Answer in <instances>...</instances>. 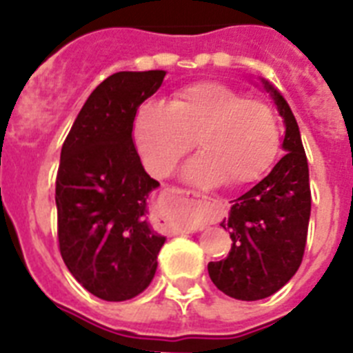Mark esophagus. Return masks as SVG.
Listing matches in <instances>:
<instances>
[{
	"mask_svg": "<svg viewBox=\"0 0 353 353\" xmlns=\"http://www.w3.org/2000/svg\"><path fill=\"white\" fill-rule=\"evenodd\" d=\"M172 192L174 193H179V195H183V196H188V199H192V200H208V196L205 195H200L199 192H193V190H183V188H172Z\"/></svg>",
	"mask_w": 353,
	"mask_h": 353,
	"instance_id": "34e87169",
	"label": "esophagus"
}]
</instances>
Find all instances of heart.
<instances>
[{
  "label": "heart",
  "mask_w": 353,
  "mask_h": 353,
  "mask_svg": "<svg viewBox=\"0 0 353 353\" xmlns=\"http://www.w3.org/2000/svg\"><path fill=\"white\" fill-rule=\"evenodd\" d=\"M132 133L142 163L154 177L169 176L196 137L202 153L188 161L183 176L200 184L253 183L268 172L279 149L274 110L214 81L184 85L167 105L142 103Z\"/></svg>",
  "instance_id": "heart-1"
}]
</instances>
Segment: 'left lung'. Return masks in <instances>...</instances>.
Wrapping results in <instances>:
<instances>
[{
  "label": "left lung",
  "mask_w": 353,
  "mask_h": 353,
  "mask_svg": "<svg viewBox=\"0 0 353 353\" xmlns=\"http://www.w3.org/2000/svg\"><path fill=\"white\" fill-rule=\"evenodd\" d=\"M260 82L283 117L285 154L260 183L232 200L220 225L234 244L227 259L208 263L212 283L239 301L265 299L290 281L303 262L311 212L299 126L281 93L265 79Z\"/></svg>",
  "instance_id": "left-lung-1"
}]
</instances>
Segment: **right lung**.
<instances>
[{"label": "right lung", "mask_w": 353, "mask_h": 353, "mask_svg": "<svg viewBox=\"0 0 353 353\" xmlns=\"http://www.w3.org/2000/svg\"><path fill=\"white\" fill-rule=\"evenodd\" d=\"M167 72H117L90 94L61 148L56 177L59 252L98 299H133L153 281L165 237L148 220L160 186L141 163L133 116Z\"/></svg>", "instance_id": "add662e5"}]
</instances>
